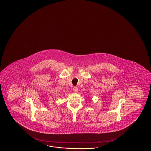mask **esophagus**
<instances>
[{
    "instance_id": "esophagus-1",
    "label": "esophagus",
    "mask_w": 151,
    "mask_h": 151,
    "mask_svg": "<svg viewBox=\"0 0 151 151\" xmlns=\"http://www.w3.org/2000/svg\"><path fill=\"white\" fill-rule=\"evenodd\" d=\"M73 89V91H74V92H78V87H74Z\"/></svg>"
}]
</instances>
